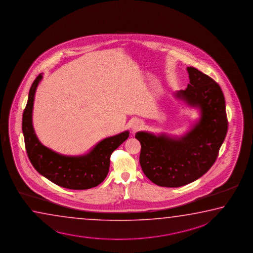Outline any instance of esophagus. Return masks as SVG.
I'll list each match as a JSON object with an SVG mask.
<instances>
[{"mask_svg": "<svg viewBox=\"0 0 253 253\" xmlns=\"http://www.w3.org/2000/svg\"><path fill=\"white\" fill-rule=\"evenodd\" d=\"M141 122L140 120H134L133 123L131 124V129H132L133 132H135V131L139 130V129L141 128Z\"/></svg>", "mask_w": 253, "mask_h": 253, "instance_id": "34e87169", "label": "esophagus"}]
</instances>
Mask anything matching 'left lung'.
<instances>
[{
    "mask_svg": "<svg viewBox=\"0 0 253 253\" xmlns=\"http://www.w3.org/2000/svg\"><path fill=\"white\" fill-rule=\"evenodd\" d=\"M189 84L174 93L200 118L181 136L141 131L140 165L155 184L178 188L199 179L212 167L227 132L226 103L218 83L194 67H187Z\"/></svg>",
    "mask_w": 253,
    "mask_h": 253,
    "instance_id": "8db88e82",
    "label": "left lung"
}]
</instances>
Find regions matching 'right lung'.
<instances>
[{
    "label": "right lung",
    "mask_w": 253,
    "mask_h": 253,
    "mask_svg": "<svg viewBox=\"0 0 253 253\" xmlns=\"http://www.w3.org/2000/svg\"><path fill=\"white\" fill-rule=\"evenodd\" d=\"M40 73L31 86L22 119V131L26 152L33 167L53 183L70 189H88L96 187L106 178L112 152L129 136V131L99 141L86 154H59L39 141L33 126L35 92L42 80Z\"/></svg>",
    "instance_id": "obj_1"
}]
</instances>
